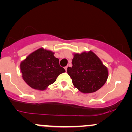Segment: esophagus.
Masks as SVG:
<instances>
[{
  "label": "esophagus",
  "instance_id": "obj_1",
  "mask_svg": "<svg viewBox=\"0 0 132 132\" xmlns=\"http://www.w3.org/2000/svg\"><path fill=\"white\" fill-rule=\"evenodd\" d=\"M68 66H66V67L64 68H65V70H66V71H67V68H68Z\"/></svg>",
  "mask_w": 132,
  "mask_h": 132
}]
</instances>
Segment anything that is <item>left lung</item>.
Here are the masks:
<instances>
[{
	"label": "left lung",
	"mask_w": 132,
	"mask_h": 132,
	"mask_svg": "<svg viewBox=\"0 0 132 132\" xmlns=\"http://www.w3.org/2000/svg\"><path fill=\"white\" fill-rule=\"evenodd\" d=\"M72 64L67 72L73 86L82 93H94L107 81V68L93 52L75 54Z\"/></svg>",
	"instance_id": "1"
}]
</instances>
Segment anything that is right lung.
I'll use <instances>...</instances> for the list:
<instances>
[{
    "label": "right lung",
    "instance_id": "1",
    "mask_svg": "<svg viewBox=\"0 0 132 132\" xmlns=\"http://www.w3.org/2000/svg\"><path fill=\"white\" fill-rule=\"evenodd\" d=\"M54 54L52 52L39 48L22 62V77L32 88L45 90L55 82L60 74L66 71L60 66L59 60Z\"/></svg>",
    "mask_w": 132,
    "mask_h": 132
}]
</instances>
